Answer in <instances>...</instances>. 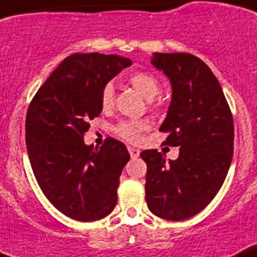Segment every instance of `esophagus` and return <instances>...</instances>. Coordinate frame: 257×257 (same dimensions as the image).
Here are the masks:
<instances>
[{"instance_id":"1","label":"esophagus","mask_w":257,"mask_h":257,"mask_svg":"<svg viewBox=\"0 0 257 257\" xmlns=\"http://www.w3.org/2000/svg\"><path fill=\"white\" fill-rule=\"evenodd\" d=\"M128 151L133 159H136V157L140 156V150L136 149V147H128Z\"/></svg>"}]
</instances>
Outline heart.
<instances>
[{
    "instance_id": "obj_1",
    "label": "heart",
    "mask_w": 257,
    "mask_h": 257,
    "mask_svg": "<svg viewBox=\"0 0 257 257\" xmlns=\"http://www.w3.org/2000/svg\"><path fill=\"white\" fill-rule=\"evenodd\" d=\"M129 83L138 93L146 100H152L159 91H160V82L155 77L154 74L147 71H137L129 75ZM115 101V89L111 83L103 85L101 91L100 102L102 110H110L114 106ZM150 128L149 123L146 120H124L120 121L115 128V132L119 137L132 143L141 142L143 132Z\"/></svg>"
}]
</instances>
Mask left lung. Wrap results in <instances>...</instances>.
Here are the masks:
<instances>
[{
    "instance_id": "8db88e82",
    "label": "left lung",
    "mask_w": 257,
    "mask_h": 257,
    "mask_svg": "<svg viewBox=\"0 0 257 257\" xmlns=\"http://www.w3.org/2000/svg\"><path fill=\"white\" fill-rule=\"evenodd\" d=\"M151 64L172 83V102L160 131L164 143L180 147L177 160L157 150L141 152L147 164L146 201L166 220L202 211L223 186L233 157L234 125L220 84L209 66L191 54H154Z\"/></svg>"
}]
</instances>
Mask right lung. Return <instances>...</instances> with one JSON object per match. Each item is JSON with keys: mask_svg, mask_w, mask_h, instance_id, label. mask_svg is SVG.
I'll use <instances>...</instances> for the list:
<instances>
[{"mask_svg": "<svg viewBox=\"0 0 257 257\" xmlns=\"http://www.w3.org/2000/svg\"><path fill=\"white\" fill-rule=\"evenodd\" d=\"M131 65V59L117 55H70L28 108L25 142L34 177L47 200L74 220H100L116 205L119 178L131 155L111 137L100 149L83 137L89 120L102 111L103 85Z\"/></svg>", "mask_w": 257, "mask_h": 257, "instance_id": "1", "label": "right lung"}]
</instances>
